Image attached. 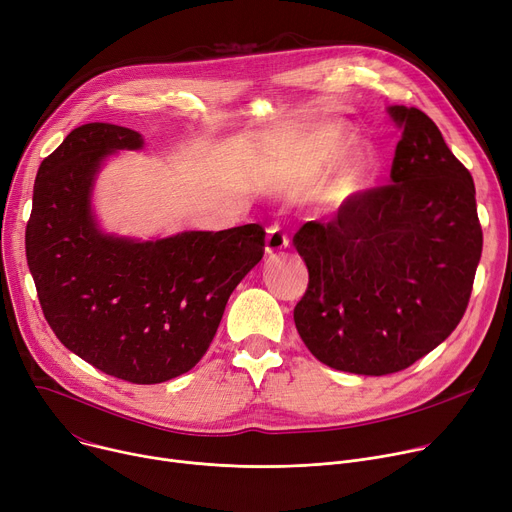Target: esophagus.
<instances>
[{"mask_svg": "<svg viewBox=\"0 0 512 512\" xmlns=\"http://www.w3.org/2000/svg\"><path fill=\"white\" fill-rule=\"evenodd\" d=\"M287 246H289V237H287V233L283 231V227L277 225V223L270 225V227L266 229V246H264L266 254H268V256L281 254Z\"/></svg>", "mask_w": 512, "mask_h": 512, "instance_id": "1", "label": "esophagus"}]
</instances>
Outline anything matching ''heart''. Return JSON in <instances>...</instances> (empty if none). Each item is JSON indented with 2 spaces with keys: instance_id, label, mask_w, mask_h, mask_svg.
<instances>
[{
  "instance_id": "heart-1",
  "label": "heart",
  "mask_w": 512,
  "mask_h": 512,
  "mask_svg": "<svg viewBox=\"0 0 512 512\" xmlns=\"http://www.w3.org/2000/svg\"><path fill=\"white\" fill-rule=\"evenodd\" d=\"M355 142L357 136L343 124H328L320 128L310 146V155L302 171V184L310 186L324 169L335 165L347 150H351ZM378 173L380 155L376 150L372 146L357 148L320 186L318 200L328 206H341L364 194L376 182Z\"/></svg>"
}]
</instances>
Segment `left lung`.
Masks as SVG:
<instances>
[{"label": "left lung", "mask_w": 512, "mask_h": 512, "mask_svg": "<svg viewBox=\"0 0 512 512\" xmlns=\"http://www.w3.org/2000/svg\"><path fill=\"white\" fill-rule=\"evenodd\" d=\"M386 111L401 128L390 186L293 237L310 273L299 337L322 364L364 376L401 372L453 333L484 244L473 177L438 126L415 107Z\"/></svg>", "instance_id": "left-lung-1"}]
</instances>
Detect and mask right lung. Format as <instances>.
<instances>
[{
	"label": "right lung",
	"instance_id": "obj_1",
	"mask_svg": "<svg viewBox=\"0 0 512 512\" xmlns=\"http://www.w3.org/2000/svg\"><path fill=\"white\" fill-rule=\"evenodd\" d=\"M142 146L122 126L72 130L39 167L24 244L55 337L109 376L159 384L192 370L213 343L229 295L262 260L264 229L105 233L97 175L111 155Z\"/></svg>",
	"mask_w": 512,
	"mask_h": 512
}]
</instances>
